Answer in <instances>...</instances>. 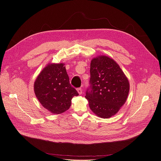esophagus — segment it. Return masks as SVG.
Wrapping results in <instances>:
<instances>
[{"mask_svg":"<svg viewBox=\"0 0 161 161\" xmlns=\"http://www.w3.org/2000/svg\"><path fill=\"white\" fill-rule=\"evenodd\" d=\"M77 91H78V92H79L80 95H81L82 93V89L80 88V87H79V88L77 89Z\"/></svg>","mask_w":161,"mask_h":161,"instance_id":"1","label":"esophagus"}]
</instances>
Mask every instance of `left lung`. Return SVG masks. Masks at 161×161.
<instances>
[{
  "instance_id": "obj_1",
  "label": "left lung",
  "mask_w": 161,
  "mask_h": 161,
  "mask_svg": "<svg viewBox=\"0 0 161 161\" xmlns=\"http://www.w3.org/2000/svg\"><path fill=\"white\" fill-rule=\"evenodd\" d=\"M90 75L85 96L89 108L100 118H111L127 99L130 90L127 77L119 66L106 56L91 60Z\"/></svg>"
}]
</instances>
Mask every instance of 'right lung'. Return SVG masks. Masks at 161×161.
<instances>
[{"label": "right lung", "instance_id": "right-lung-1", "mask_svg": "<svg viewBox=\"0 0 161 161\" xmlns=\"http://www.w3.org/2000/svg\"><path fill=\"white\" fill-rule=\"evenodd\" d=\"M34 91L43 108L54 114L69 109L72 97L79 95L71 86L62 63L50 64L45 67L35 81Z\"/></svg>", "mask_w": 161, "mask_h": 161}]
</instances>
